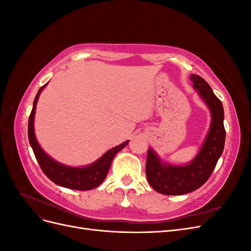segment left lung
<instances>
[{
  "instance_id": "obj_1",
  "label": "left lung",
  "mask_w": 251,
  "mask_h": 251,
  "mask_svg": "<svg viewBox=\"0 0 251 251\" xmlns=\"http://www.w3.org/2000/svg\"><path fill=\"white\" fill-rule=\"evenodd\" d=\"M191 80L210 109L211 125L199 154L187 165H163L154 151L149 149L146 165L147 178L150 185L163 195H184L201 187L214 172L224 150L226 132L222 102L199 75H191Z\"/></svg>"
}]
</instances>
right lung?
<instances>
[{
  "mask_svg": "<svg viewBox=\"0 0 251 251\" xmlns=\"http://www.w3.org/2000/svg\"><path fill=\"white\" fill-rule=\"evenodd\" d=\"M45 86L46 85H44L39 90V92H37L34 98L33 108L31 113H30L28 120V138L30 144H31L36 160L39 162L44 174L52 182H54L55 184L70 189H76V191H90V189H93L100 185L104 178L107 177L114 156L120 150H123L128 141H126L123 144H119V146L111 149L100 159H98L96 162L86 166V168H71V166L63 165L54 161L41 149L34 135L33 120L36 102Z\"/></svg>",
  "mask_w": 251,
  "mask_h": 251,
  "instance_id": "1",
  "label": "right lung"
}]
</instances>
